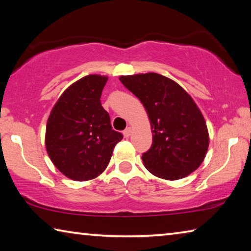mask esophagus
I'll use <instances>...</instances> for the list:
<instances>
[{
  "label": "esophagus",
  "mask_w": 251,
  "mask_h": 251,
  "mask_svg": "<svg viewBox=\"0 0 251 251\" xmlns=\"http://www.w3.org/2000/svg\"><path fill=\"white\" fill-rule=\"evenodd\" d=\"M123 134H124L125 137H129L130 134H131V128H130V127H127V128L124 131H123Z\"/></svg>",
  "instance_id": "34e87169"
}]
</instances>
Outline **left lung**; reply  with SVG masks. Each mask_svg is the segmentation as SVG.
Here are the masks:
<instances>
[{
    "label": "left lung",
    "mask_w": 251,
    "mask_h": 251,
    "mask_svg": "<svg viewBox=\"0 0 251 251\" xmlns=\"http://www.w3.org/2000/svg\"><path fill=\"white\" fill-rule=\"evenodd\" d=\"M123 85L138 97L150 117L152 144L142 156L152 175L175 180L201 166L209 145L207 125L184 88L157 73L121 76Z\"/></svg>",
    "instance_id": "obj_1"
}]
</instances>
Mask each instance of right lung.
Listing matches in <instances>:
<instances>
[{
  "mask_svg": "<svg viewBox=\"0 0 251 251\" xmlns=\"http://www.w3.org/2000/svg\"><path fill=\"white\" fill-rule=\"evenodd\" d=\"M106 76L87 75L59 97L46 125L45 145L59 172L73 180L103 173L123 135L114 130L100 104Z\"/></svg>",
  "mask_w": 251,
  "mask_h": 251,
  "instance_id": "obj_1",
  "label": "right lung"
}]
</instances>
